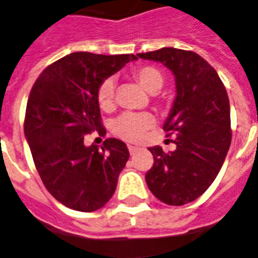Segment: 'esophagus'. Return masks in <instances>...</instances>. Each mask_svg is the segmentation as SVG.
I'll return each instance as SVG.
<instances>
[{"label": "esophagus", "mask_w": 258, "mask_h": 258, "mask_svg": "<svg viewBox=\"0 0 258 258\" xmlns=\"http://www.w3.org/2000/svg\"><path fill=\"white\" fill-rule=\"evenodd\" d=\"M128 151H130V153H131V155H134V153L139 151V148H138V147H134V146H128Z\"/></svg>", "instance_id": "obj_1"}]
</instances>
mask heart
Instances as JSON below:
<instances>
[{
	"instance_id": "heart-1",
	"label": "heart",
	"mask_w": 258,
	"mask_h": 258,
	"mask_svg": "<svg viewBox=\"0 0 258 258\" xmlns=\"http://www.w3.org/2000/svg\"><path fill=\"white\" fill-rule=\"evenodd\" d=\"M134 79L139 82L148 93H157L164 85V76L159 68L143 66L134 71ZM97 101L105 111L114 109L115 103V82L112 79H105L97 90ZM155 118L149 112H125L112 124V133L125 142H140L147 130L153 127Z\"/></svg>"
}]
</instances>
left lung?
Here are the masks:
<instances>
[{
    "label": "left lung",
    "instance_id": "1",
    "mask_svg": "<svg viewBox=\"0 0 258 258\" xmlns=\"http://www.w3.org/2000/svg\"><path fill=\"white\" fill-rule=\"evenodd\" d=\"M172 71L177 96L164 123L176 135V149L148 148L153 166L146 181L153 196L170 206H182L202 196L216 178L231 146V114L227 90L215 69L198 53L172 47L138 53Z\"/></svg>",
    "mask_w": 258,
    "mask_h": 258
}]
</instances>
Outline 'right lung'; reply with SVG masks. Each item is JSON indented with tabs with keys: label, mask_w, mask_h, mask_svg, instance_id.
<instances>
[{
	"label": "right lung",
	"mask_w": 258,
	"mask_h": 258,
	"mask_svg": "<svg viewBox=\"0 0 258 258\" xmlns=\"http://www.w3.org/2000/svg\"><path fill=\"white\" fill-rule=\"evenodd\" d=\"M136 59L73 52L47 67L30 92L25 136L34 164L45 189L69 209L92 213L115 192L127 146L110 138L99 149L84 138L106 134L97 101L101 82Z\"/></svg>",
	"instance_id": "1"
}]
</instances>
